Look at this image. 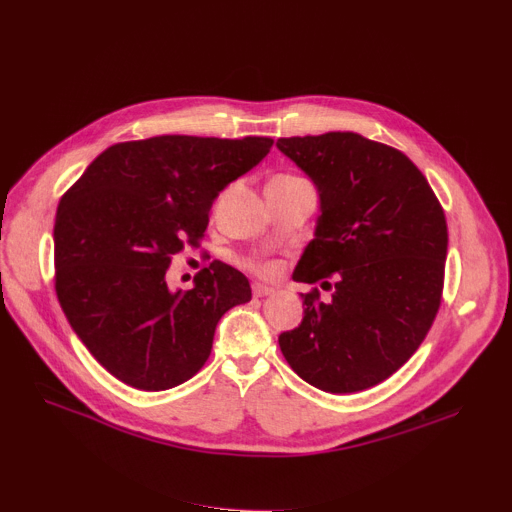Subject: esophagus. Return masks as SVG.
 <instances>
[{"mask_svg": "<svg viewBox=\"0 0 512 512\" xmlns=\"http://www.w3.org/2000/svg\"><path fill=\"white\" fill-rule=\"evenodd\" d=\"M274 292H276V288H271V286H267V284H261V282H255V284H253V296H257V298L269 296V294H274Z\"/></svg>", "mask_w": 512, "mask_h": 512, "instance_id": "1", "label": "esophagus"}]
</instances>
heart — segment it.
I'll return each mask as SVG.
<instances>
[{
  "label": "heart",
  "instance_id": "1",
  "mask_svg": "<svg viewBox=\"0 0 512 512\" xmlns=\"http://www.w3.org/2000/svg\"><path fill=\"white\" fill-rule=\"evenodd\" d=\"M286 181H296V177H290V175H278V177L271 179L269 183H286ZM257 269L261 271V274H271V271H274L276 267H274V265H269V263H265V265H259Z\"/></svg>",
  "mask_w": 512,
  "mask_h": 512
}]
</instances>
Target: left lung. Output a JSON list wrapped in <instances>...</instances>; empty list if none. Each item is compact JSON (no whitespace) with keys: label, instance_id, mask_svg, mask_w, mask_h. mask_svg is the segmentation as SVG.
<instances>
[{"label":"left lung","instance_id":"8db88e82","mask_svg":"<svg viewBox=\"0 0 512 512\" xmlns=\"http://www.w3.org/2000/svg\"><path fill=\"white\" fill-rule=\"evenodd\" d=\"M278 150L313 181L321 214L294 269L300 325L280 333L302 381L356 393L389 379L420 348L438 313L447 220L418 166L399 150L352 131L280 138Z\"/></svg>","mask_w":512,"mask_h":512}]
</instances>
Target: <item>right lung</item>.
I'll use <instances>...</instances> for the list:
<instances>
[{
  "instance_id": "right-lung-1",
  "label": "right lung",
  "mask_w": 512,
  "mask_h": 512,
  "mask_svg": "<svg viewBox=\"0 0 512 512\" xmlns=\"http://www.w3.org/2000/svg\"><path fill=\"white\" fill-rule=\"evenodd\" d=\"M271 138L158 135L102 152L57 208L55 290L88 352L142 391L173 389L206 364L216 325L251 300L241 271L214 261L191 290L166 282L195 245L218 193L257 166Z\"/></svg>"
}]
</instances>
